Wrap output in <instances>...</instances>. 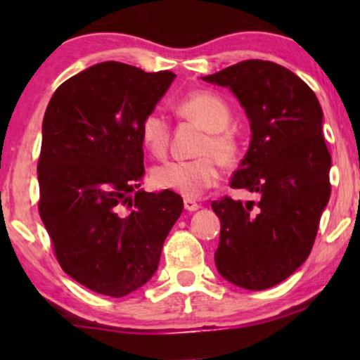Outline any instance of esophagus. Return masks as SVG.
Returning a JSON list of instances; mask_svg holds the SVG:
<instances>
[{"label":"esophagus","mask_w":360,"mask_h":360,"mask_svg":"<svg viewBox=\"0 0 360 360\" xmlns=\"http://www.w3.org/2000/svg\"><path fill=\"white\" fill-rule=\"evenodd\" d=\"M184 206H185V210L186 211H196V210H200L201 208V205L200 203H196L195 200H191V198H185V201H184Z\"/></svg>","instance_id":"esophagus-1"}]
</instances>
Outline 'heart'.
Listing matches in <instances>:
<instances>
[{
  "label": "heart",
  "mask_w": 360,
  "mask_h": 360,
  "mask_svg": "<svg viewBox=\"0 0 360 360\" xmlns=\"http://www.w3.org/2000/svg\"><path fill=\"white\" fill-rule=\"evenodd\" d=\"M180 116L196 122L206 136L193 160H170L152 170V181L157 188L172 190L185 198H198L213 188L219 180V162L233 165L239 157V141L228 129L231 122L229 105L211 91H191L176 105ZM142 146L150 155L162 159L170 141V124L159 111H150L142 117L139 126Z\"/></svg>",
  "instance_id": "b5f03b06"
}]
</instances>
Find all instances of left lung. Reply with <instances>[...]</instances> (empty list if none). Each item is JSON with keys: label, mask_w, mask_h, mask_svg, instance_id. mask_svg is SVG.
I'll use <instances>...</instances> for the list:
<instances>
[{"label": "left lung", "mask_w": 360, "mask_h": 360, "mask_svg": "<svg viewBox=\"0 0 360 360\" xmlns=\"http://www.w3.org/2000/svg\"><path fill=\"white\" fill-rule=\"evenodd\" d=\"M201 78L228 86L245 110L252 139L231 186L259 195L245 205L231 196L211 203L221 221L216 267L240 288H270L308 259L331 195L323 110L302 78L269 60Z\"/></svg>", "instance_id": "obj_1"}]
</instances>
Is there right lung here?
<instances>
[{
  "mask_svg": "<svg viewBox=\"0 0 360 360\" xmlns=\"http://www.w3.org/2000/svg\"><path fill=\"white\" fill-rule=\"evenodd\" d=\"M174 78L103 62L63 82L47 105L39 214L63 272L96 293L121 298L142 287L184 211L174 191H136L144 176L141 121Z\"/></svg>",
  "mask_w": 360,
  "mask_h": 360,
  "instance_id": "1",
  "label": "right lung"
}]
</instances>
